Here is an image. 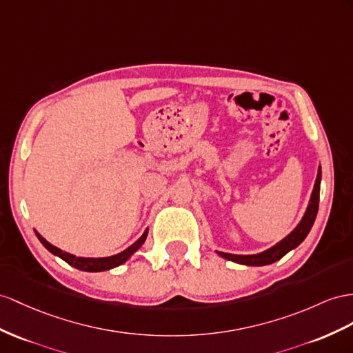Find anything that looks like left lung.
Segmentation results:
<instances>
[{
	"instance_id": "8db88e82",
	"label": "left lung",
	"mask_w": 353,
	"mask_h": 353,
	"mask_svg": "<svg viewBox=\"0 0 353 353\" xmlns=\"http://www.w3.org/2000/svg\"><path fill=\"white\" fill-rule=\"evenodd\" d=\"M321 179H322V170L319 165L318 176H316V180H314V186H313V191L310 195V200H309V204H307V209L303 214V218L300 222H298L296 227L291 232H289L283 240H280L270 249H267L264 252H259V254H254V255H236V254H227V252H219V250H216V254L225 259L232 261V263H237L241 265L263 267V265L276 263V261H279L280 258H283L288 252H291L296 246H300L304 241V239L307 237V234L310 232L313 223H314V219H316V214H318Z\"/></svg>"
}]
</instances>
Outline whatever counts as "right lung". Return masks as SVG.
<instances>
[{
  "label": "right lung",
  "instance_id": "obj_1",
  "mask_svg": "<svg viewBox=\"0 0 353 353\" xmlns=\"http://www.w3.org/2000/svg\"><path fill=\"white\" fill-rule=\"evenodd\" d=\"M148 234H149V230L146 228L143 232V236L137 241L132 243V245L128 249H125L123 252H121V254L105 256V258H83V256H76L73 254H68V252L50 245V243L46 239L41 237L40 234L35 231V236L39 237V240L41 241V245L46 248L50 252V254H53L55 256H59L61 259H64L65 263L70 264L71 267H74L77 270H82V271H89V273H98V271L112 270L114 267H119L123 263H126V261H128L135 254V252H137L143 246V243L146 241Z\"/></svg>",
  "mask_w": 353,
  "mask_h": 353
}]
</instances>
